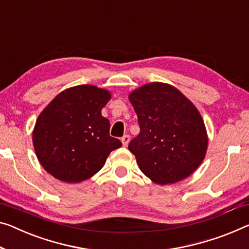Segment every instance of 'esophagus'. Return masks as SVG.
<instances>
[{"label":"esophagus","mask_w":249,"mask_h":249,"mask_svg":"<svg viewBox=\"0 0 249 249\" xmlns=\"http://www.w3.org/2000/svg\"><path fill=\"white\" fill-rule=\"evenodd\" d=\"M129 141H130V137H129L128 135H124V137L121 138V142H122V144H124V147H127V146H128Z\"/></svg>","instance_id":"34e87169"}]
</instances>
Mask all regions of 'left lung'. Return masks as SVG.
<instances>
[{
    "label": "left lung",
    "instance_id": "obj_1",
    "mask_svg": "<svg viewBox=\"0 0 249 249\" xmlns=\"http://www.w3.org/2000/svg\"><path fill=\"white\" fill-rule=\"evenodd\" d=\"M140 132L130 141L140 170L159 185L182 180L197 169L207 150L200 113L180 91L148 83L129 95Z\"/></svg>",
    "mask_w": 249,
    "mask_h": 249
}]
</instances>
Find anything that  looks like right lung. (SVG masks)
I'll return each mask as SVG.
<instances>
[{"mask_svg": "<svg viewBox=\"0 0 249 249\" xmlns=\"http://www.w3.org/2000/svg\"><path fill=\"white\" fill-rule=\"evenodd\" d=\"M110 93L94 86H76L56 95L37 118L34 150L53 177L80 182L97 174L110 152L122 146L110 136V122L101 116Z\"/></svg>", "mask_w": 249, "mask_h": 249, "instance_id": "add662e5", "label": "right lung"}]
</instances>
